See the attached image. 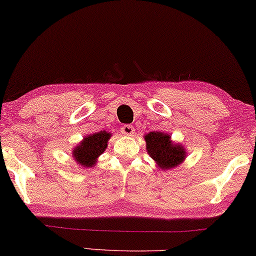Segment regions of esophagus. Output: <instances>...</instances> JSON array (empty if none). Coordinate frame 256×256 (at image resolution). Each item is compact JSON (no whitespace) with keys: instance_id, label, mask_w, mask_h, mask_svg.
<instances>
[{"instance_id":"obj_1","label":"esophagus","mask_w":256,"mask_h":256,"mask_svg":"<svg viewBox=\"0 0 256 256\" xmlns=\"http://www.w3.org/2000/svg\"><path fill=\"white\" fill-rule=\"evenodd\" d=\"M134 132H135V129L132 126L126 124V126H124V127H121V132L124 136H132V134H134Z\"/></svg>"}]
</instances>
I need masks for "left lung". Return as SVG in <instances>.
Here are the masks:
<instances>
[{
  "label": "left lung",
  "mask_w": 256,
  "mask_h": 256,
  "mask_svg": "<svg viewBox=\"0 0 256 256\" xmlns=\"http://www.w3.org/2000/svg\"><path fill=\"white\" fill-rule=\"evenodd\" d=\"M147 152L158 168L167 169L178 167L186 158L184 146L174 144L170 135L162 132H150L144 136Z\"/></svg>",
  "instance_id": "obj_1"
}]
</instances>
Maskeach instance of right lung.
<instances>
[{
  "label": "right lung",
  "mask_w": 256,
  "mask_h": 256,
  "mask_svg": "<svg viewBox=\"0 0 256 256\" xmlns=\"http://www.w3.org/2000/svg\"><path fill=\"white\" fill-rule=\"evenodd\" d=\"M112 134L107 132H98L84 136V138L72 150V158L78 164L84 168L94 167L98 158L107 148Z\"/></svg>",
  "instance_id": "1"
}]
</instances>
